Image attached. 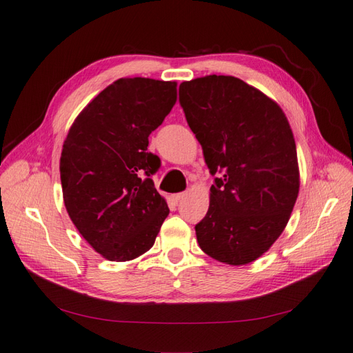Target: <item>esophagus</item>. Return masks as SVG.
Listing matches in <instances>:
<instances>
[{"label":"esophagus","mask_w":353,"mask_h":353,"mask_svg":"<svg viewBox=\"0 0 353 353\" xmlns=\"http://www.w3.org/2000/svg\"><path fill=\"white\" fill-rule=\"evenodd\" d=\"M185 196H186V192H180V194H176V195H173V200H174L176 203H179V201H182Z\"/></svg>","instance_id":"1"}]
</instances>
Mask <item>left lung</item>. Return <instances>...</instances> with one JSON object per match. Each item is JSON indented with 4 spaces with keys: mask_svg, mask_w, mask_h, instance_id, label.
<instances>
[{
    "mask_svg": "<svg viewBox=\"0 0 353 353\" xmlns=\"http://www.w3.org/2000/svg\"><path fill=\"white\" fill-rule=\"evenodd\" d=\"M179 103L214 176L198 245L221 263L249 264L279 239L296 201L291 126L273 99L232 76L183 82Z\"/></svg>",
    "mask_w": 353,
    "mask_h": 353,
    "instance_id": "left-lung-1",
    "label": "left lung"
}]
</instances>
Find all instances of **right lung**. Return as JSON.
<instances>
[{
  "mask_svg": "<svg viewBox=\"0 0 353 353\" xmlns=\"http://www.w3.org/2000/svg\"><path fill=\"white\" fill-rule=\"evenodd\" d=\"M176 86L144 77L116 80L83 108L64 141L59 171L67 212L110 261L148 252L170 213L152 180L161 159L148 146L176 103Z\"/></svg>",
  "mask_w": 353,
  "mask_h": 353,
  "instance_id": "right-lung-1",
  "label": "right lung"
}]
</instances>
